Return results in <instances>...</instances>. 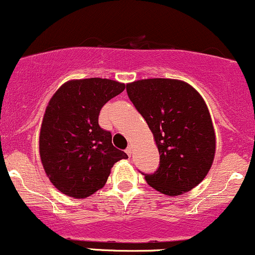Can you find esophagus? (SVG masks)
Listing matches in <instances>:
<instances>
[{
  "mask_svg": "<svg viewBox=\"0 0 255 255\" xmlns=\"http://www.w3.org/2000/svg\"><path fill=\"white\" fill-rule=\"evenodd\" d=\"M126 153L128 154V157H130V156H131V153H133V148H131L130 146H128V147L126 148Z\"/></svg>",
  "mask_w": 255,
  "mask_h": 255,
  "instance_id": "esophagus-1",
  "label": "esophagus"
}]
</instances>
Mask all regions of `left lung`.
Here are the masks:
<instances>
[{"label":"left lung","instance_id":"1","mask_svg":"<svg viewBox=\"0 0 255 255\" xmlns=\"http://www.w3.org/2000/svg\"><path fill=\"white\" fill-rule=\"evenodd\" d=\"M127 93L148 125L159 151V166L145 175L165 195H181L207 175L216 135L206 103L189 84L175 79H144L127 85Z\"/></svg>","mask_w":255,"mask_h":255}]
</instances>
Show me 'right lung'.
Segmentation results:
<instances>
[{"mask_svg": "<svg viewBox=\"0 0 255 255\" xmlns=\"http://www.w3.org/2000/svg\"><path fill=\"white\" fill-rule=\"evenodd\" d=\"M126 89L109 79L67 81L52 96L44 114L39 153L45 174L60 192L90 197L107 183L113 165L128 158L98 125L103 105Z\"/></svg>", "mask_w": 255, "mask_h": 255, "instance_id": "obj_1", "label": "right lung"}]
</instances>
